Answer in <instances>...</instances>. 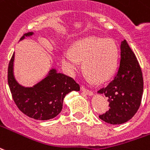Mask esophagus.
Wrapping results in <instances>:
<instances>
[{"label": "esophagus", "instance_id": "34e87169", "mask_svg": "<svg viewBox=\"0 0 150 150\" xmlns=\"http://www.w3.org/2000/svg\"><path fill=\"white\" fill-rule=\"evenodd\" d=\"M81 89H82V91H83L84 93H86V95H93V91H91V90L86 89V87H84L83 86H81Z\"/></svg>", "mask_w": 150, "mask_h": 150}]
</instances>
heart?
<instances>
[{"label": "heart", "instance_id": "1", "mask_svg": "<svg viewBox=\"0 0 150 150\" xmlns=\"http://www.w3.org/2000/svg\"><path fill=\"white\" fill-rule=\"evenodd\" d=\"M119 60L117 44L110 39L88 37L78 41L72 48L64 52L63 62L67 71L74 75L81 69L83 62L84 71L90 81L104 83L116 71Z\"/></svg>", "mask_w": 150, "mask_h": 150}]
</instances>
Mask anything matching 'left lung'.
<instances>
[{"label":"left lung","mask_w":150,"mask_h":150,"mask_svg":"<svg viewBox=\"0 0 150 150\" xmlns=\"http://www.w3.org/2000/svg\"><path fill=\"white\" fill-rule=\"evenodd\" d=\"M108 97L109 110L98 117L113 125L126 122L137 113L143 94L142 72L135 54L123 40L121 44L120 66L107 86L98 91Z\"/></svg>","instance_id":"obj_1"}]
</instances>
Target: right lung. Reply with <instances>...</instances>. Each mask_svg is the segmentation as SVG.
I'll return each instance as SVG.
<instances>
[{
    "instance_id": "1",
    "label": "right lung",
    "mask_w": 150,
    "mask_h": 150,
    "mask_svg": "<svg viewBox=\"0 0 150 150\" xmlns=\"http://www.w3.org/2000/svg\"><path fill=\"white\" fill-rule=\"evenodd\" d=\"M33 33H25L24 36ZM14 54L8 67V83L12 97L18 109L28 117L37 120H48L56 117L63 108V101L67 94L80 90V86L74 79L58 73L52 69L46 78L33 87L20 85L13 75Z\"/></svg>"
}]
</instances>
